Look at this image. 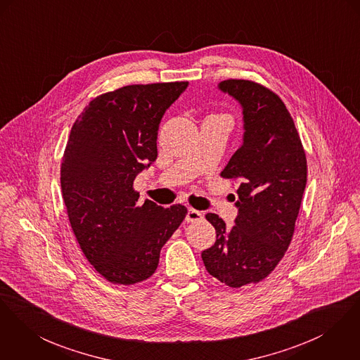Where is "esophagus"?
<instances>
[{"label":"esophagus","mask_w":360,"mask_h":360,"mask_svg":"<svg viewBox=\"0 0 360 360\" xmlns=\"http://www.w3.org/2000/svg\"><path fill=\"white\" fill-rule=\"evenodd\" d=\"M202 218H204V215L200 211H195L193 208H189L185 221H188V223H194V221H201Z\"/></svg>","instance_id":"esophagus-1"}]
</instances>
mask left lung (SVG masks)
Segmentation results:
<instances>
[{"mask_svg": "<svg viewBox=\"0 0 360 360\" xmlns=\"http://www.w3.org/2000/svg\"><path fill=\"white\" fill-rule=\"evenodd\" d=\"M219 89L243 107L244 142L221 172L238 184V217L226 230L217 214L205 218L217 241L201 253L212 277L230 288L269 277L289 248L307 184V159L286 105L273 90L247 79Z\"/></svg>", "mask_w": 360, "mask_h": 360, "instance_id": "left-lung-1", "label": "left lung"}]
</instances>
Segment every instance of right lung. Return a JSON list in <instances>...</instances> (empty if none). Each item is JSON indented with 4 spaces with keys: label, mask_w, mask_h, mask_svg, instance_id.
<instances>
[{
    "label": "right lung",
    "mask_w": 360,
    "mask_h": 360,
    "mask_svg": "<svg viewBox=\"0 0 360 360\" xmlns=\"http://www.w3.org/2000/svg\"><path fill=\"white\" fill-rule=\"evenodd\" d=\"M188 82L129 84L97 96L75 120L60 184L89 263L112 283L134 285L158 269L160 250L188 208L139 202L134 179L158 158V130Z\"/></svg>",
    "instance_id": "obj_1"
}]
</instances>
